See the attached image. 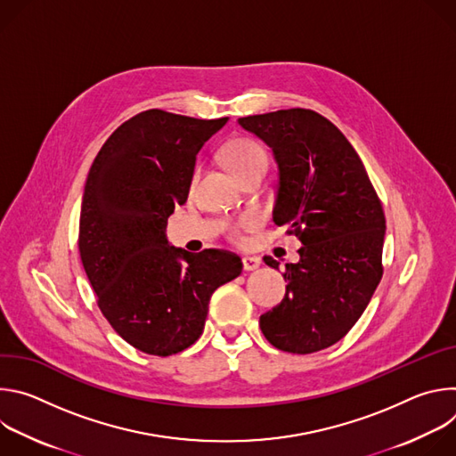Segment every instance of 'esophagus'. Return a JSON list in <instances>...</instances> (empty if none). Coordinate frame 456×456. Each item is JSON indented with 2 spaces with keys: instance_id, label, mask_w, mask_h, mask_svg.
Masks as SVG:
<instances>
[{
  "instance_id": "obj_1",
  "label": "esophagus",
  "mask_w": 456,
  "mask_h": 456,
  "mask_svg": "<svg viewBox=\"0 0 456 456\" xmlns=\"http://www.w3.org/2000/svg\"><path fill=\"white\" fill-rule=\"evenodd\" d=\"M241 264H243V271H256L259 265H262V259L256 256H243Z\"/></svg>"
}]
</instances>
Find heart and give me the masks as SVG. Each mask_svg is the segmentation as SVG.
I'll list each match as a JSON object with an SVG mask.
<instances>
[{
	"instance_id": "b5f03b06",
	"label": "heart",
	"mask_w": 456,
	"mask_h": 456,
	"mask_svg": "<svg viewBox=\"0 0 456 456\" xmlns=\"http://www.w3.org/2000/svg\"><path fill=\"white\" fill-rule=\"evenodd\" d=\"M225 160L229 164V167L232 169V173L238 176V180L245 178L247 175L265 169L267 171V153L259 148L256 142L252 141H234L227 151H225ZM257 224V220L250 215L241 216L236 224L231 225V238L234 241H241L243 240V231H250L254 225Z\"/></svg>"
}]
</instances>
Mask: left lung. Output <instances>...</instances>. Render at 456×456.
<instances>
[{
  "instance_id": "obj_1",
  "label": "left lung",
  "mask_w": 456,
  "mask_h": 456,
  "mask_svg": "<svg viewBox=\"0 0 456 456\" xmlns=\"http://www.w3.org/2000/svg\"><path fill=\"white\" fill-rule=\"evenodd\" d=\"M238 124L273 150V218L303 245L299 262L287 264L285 297L259 315V327L283 352L329 348L357 322L382 278L380 200L352 144L322 115L292 108L241 117ZM265 264L280 269L269 256Z\"/></svg>"
}]
</instances>
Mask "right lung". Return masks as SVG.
<instances>
[{
  "label": "right lung",
  "instance_id": "right-lung-1",
  "mask_svg": "<svg viewBox=\"0 0 456 456\" xmlns=\"http://www.w3.org/2000/svg\"><path fill=\"white\" fill-rule=\"evenodd\" d=\"M162 110L118 126L97 153L83 192L79 252L97 305L137 350L167 357L197 341L213 292L241 274L225 250L173 247L166 225L187 200L202 146L227 124Z\"/></svg>",
  "mask_w": 456,
  "mask_h": 456
}]
</instances>
